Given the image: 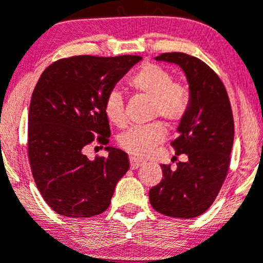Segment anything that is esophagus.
<instances>
[{
    "label": "esophagus",
    "instance_id": "obj_1",
    "mask_svg": "<svg viewBox=\"0 0 263 263\" xmlns=\"http://www.w3.org/2000/svg\"><path fill=\"white\" fill-rule=\"evenodd\" d=\"M129 163H131V168L132 170H136V168L141 167L142 164H144V160L139 159V158L136 157H129Z\"/></svg>",
    "mask_w": 263,
    "mask_h": 263
}]
</instances>
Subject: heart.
<instances>
[{"label":"heart","mask_w":263,"mask_h":263,"mask_svg":"<svg viewBox=\"0 0 263 263\" xmlns=\"http://www.w3.org/2000/svg\"><path fill=\"white\" fill-rule=\"evenodd\" d=\"M128 86L136 92L152 99L150 116L160 117L165 123H178L190 108V92L182 85L175 83L170 70L158 64L146 63L128 80ZM104 113L117 127L126 124L124 99L113 90L104 99ZM165 139V129L160 122L134 126L119 136V146L135 157H146Z\"/></svg>","instance_id":"heart-1"}]
</instances>
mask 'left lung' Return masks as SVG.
Returning <instances> with one entry per match:
<instances>
[{"mask_svg": "<svg viewBox=\"0 0 263 263\" xmlns=\"http://www.w3.org/2000/svg\"><path fill=\"white\" fill-rule=\"evenodd\" d=\"M157 60L182 68L190 88V108L181 119L178 136L171 145L176 155L186 154L177 168L162 164L163 178L150 189L157 212L168 217L194 218L203 215L220 193L234 142V118L228 92L215 70L204 61L183 52H165Z\"/></svg>", "mask_w": 263, "mask_h": 263, "instance_id": "obj_1", "label": "left lung"}]
</instances>
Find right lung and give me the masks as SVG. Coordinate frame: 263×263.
Segmentation results:
<instances>
[{"instance_id":"1","label":"right lung","mask_w":263,"mask_h":263,"mask_svg":"<svg viewBox=\"0 0 263 263\" xmlns=\"http://www.w3.org/2000/svg\"><path fill=\"white\" fill-rule=\"evenodd\" d=\"M141 59L72 56L41 74L28 114V157L37 189L59 215L83 218L108 210L128 155L106 146L108 157L90 160L85 149L93 141L109 144L104 99Z\"/></svg>"}]
</instances>
